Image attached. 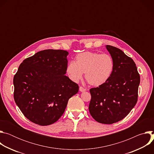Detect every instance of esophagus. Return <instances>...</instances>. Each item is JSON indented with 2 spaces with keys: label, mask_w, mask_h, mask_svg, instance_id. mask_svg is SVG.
<instances>
[{
  "label": "esophagus",
  "mask_w": 154,
  "mask_h": 154,
  "mask_svg": "<svg viewBox=\"0 0 154 154\" xmlns=\"http://www.w3.org/2000/svg\"><path fill=\"white\" fill-rule=\"evenodd\" d=\"M79 90H80V91H81V92H84V91H85L86 90V89L85 88L82 87V86H80V87H79Z\"/></svg>",
  "instance_id": "1"
}]
</instances>
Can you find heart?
I'll return each instance as SVG.
<instances>
[{
  "label": "heart",
  "instance_id": "b5f03b06",
  "mask_svg": "<svg viewBox=\"0 0 154 154\" xmlns=\"http://www.w3.org/2000/svg\"><path fill=\"white\" fill-rule=\"evenodd\" d=\"M114 61L106 54L85 52L75 57V62L70 61L66 68L69 77L77 82L85 73V79L90 85L98 86L110 78L114 70Z\"/></svg>",
  "mask_w": 154,
  "mask_h": 154
}]
</instances>
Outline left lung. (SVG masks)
Segmentation results:
<instances>
[{"mask_svg": "<svg viewBox=\"0 0 154 154\" xmlns=\"http://www.w3.org/2000/svg\"><path fill=\"white\" fill-rule=\"evenodd\" d=\"M114 61V70L108 80L90 90L89 110L98 122L111 124L124 119L138 100L140 76L136 64L121 49L106 45Z\"/></svg>", "mask_w": 154, "mask_h": 154, "instance_id": "1", "label": "left lung"}]
</instances>
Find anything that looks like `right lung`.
<instances>
[{
	"mask_svg": "<svg viewBox=\"0 0 154 154\" xmlns=\"http://www.w3.org/2000/svg\"><path fill=\"white\" fill-rule=\"evenodd\" d=\"M68 54L63 50H44L20 64L13 78L14 99L32 122L54 124L64 113L68 100L78 93V85L65 75Z\"/></svg>",
	"mask_w": 154,
	"mask_h": 154,
	"instance_id": "right-lung-1",
	"label": "right lung"
}]
</instances>
